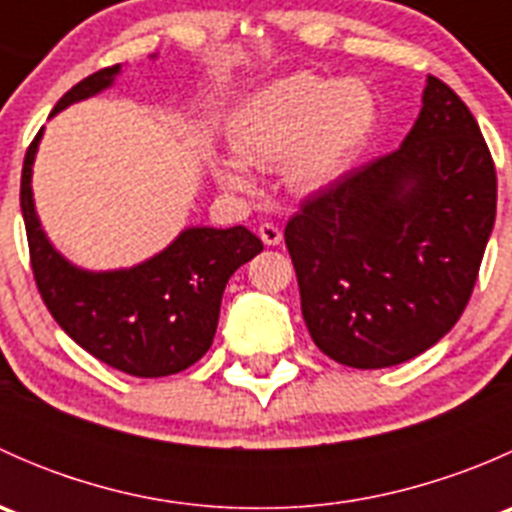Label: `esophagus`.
I'll return each mask as SVG.
<instances>
[{
  "mask_svg": "<svg viewBox=\"0 0 512 512\" xmlns=\"http://www.w3.org/2000/svg\"><path fill=\"white\" fill-rule=\"evenodd\" d=\"M260 240L265 242V245H270V247H275V245H280L282 242V230L277 225H272V223H262L260 225Z\"/></svg>",
  "mask_w": 512,
  "mask_h": 512,
  "instance_id": "1",
  "label": "esophagus"
}]
</instances>
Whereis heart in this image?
Returning a JSON list of instances; mask_svg holds the SVG:
<instances>
[{"mask_svg": "<svg viewBox=\"0 0 512 512\" xmlns=\"http://www.w3.org/2000/svg\"><path fill=\"white\" fill-rule=\"evenodd\" d=\"M374 126L376 98L364 81L302 71L272 81L232 111L227 143L235 156L215 153L213 173L232 193H250V168L282 165L292 193H319L347 173Z\"/></svg>", "mask_w": 512, "mask_h": 512, "instance_id": "1", "label": "heart"}]
</instances>
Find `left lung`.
<instances>
[{"mask_svg":"<svg viewBox=\"0 0 512 512\" xmlns=\"http://www.w3.org/2000/svg\"><path fill=\"white\" fill-rule=\"evenodd\" d=\"M495 200L476 118L428 76L404 143L304 200L285 227L314 344L354 369L431 349L471 299Z\"/></svg>","mask_w":512,"mask_h":512,"instance_id":"1","label":"left lung"}]
</instances>
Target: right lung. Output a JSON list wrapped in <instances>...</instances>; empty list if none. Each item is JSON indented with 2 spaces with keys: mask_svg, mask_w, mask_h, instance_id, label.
<instances>
[{
  "mask_svg": "<svg viewBox=\"0 0 512 512\" xmlns=\"http://www.w3.org/2000/svg\"><path fill=\"white\" fill-rule=\"evenodd\" d=\"M121 64L86 76L66 91L51 116L113 86ZM41 128L24 156L22 215L36 287L61 329L123 374L158 379L188 369L210 349L232 272L262 252L247 227H185L163 252L128 270L91 272L66 260L41 230L32 168Z\"/></svg>",
  "mask_w": 512,
  "mask_h": 512,
  "instance_id": "obj_1",
  "label": "right lung"
}]
</instances>
